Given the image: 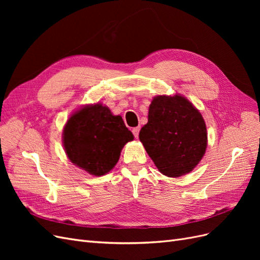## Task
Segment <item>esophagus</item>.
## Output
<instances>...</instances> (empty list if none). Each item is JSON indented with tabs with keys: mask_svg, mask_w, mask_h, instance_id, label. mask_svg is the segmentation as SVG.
Returning a JSON list of instances; mask_svg holds the SVG:
<instances>
[{
	"mask_svg": "<svg viewBox=\"0 0 260 260\" xmlns=\"http://www.w3.org/2000/svg\"><path fill=\"white\" fill-rule=\"evenodd\" d=\"M139 132H140V127H136V128L132 129V133H133V136H135L136 139L139 138Z\"/></svg>",
	"mask_w": 260,
	"mask_h": 260,
	"instance_id": "1",
	"label": "esophagus"
}]
</instances>
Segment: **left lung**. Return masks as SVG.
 <instances>
[{
	"instance_id": "8db88e82",
	"label": "left lung",
	"mask_w": 260,
	"mask_h": 260,
	"mask_svg": "<svg viewBox=\"0 0 260 260\" xmlns=\"http://www.w3.org/2000/svg\"><path fill=\"white\" fill-rule=\"evenodd\" d=\"M139 138L161 174L176 178L194 169L207 145L201 113L179 94L154 98Z\"/></svg>"
}]
</instances>
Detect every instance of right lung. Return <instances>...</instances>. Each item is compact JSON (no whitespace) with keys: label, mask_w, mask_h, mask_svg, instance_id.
I'll return each instance as SVG.
<instances>
[{"label":"right lung","mask_w":260,"mask_h":260,"mask_svg":"<svg viewBox=\"0 0 260 260\" xmlns=\"http://www.w3.org/2000/svg\"><path fill=\"white\" fill-rule=\"evenodd\" d=\"M133 135L120 116L101 104L85 106L69 118L62 142L70 161L94 176L114 168L125 143Z\"/></svg>","instance_id":"1"}]
</instances>
